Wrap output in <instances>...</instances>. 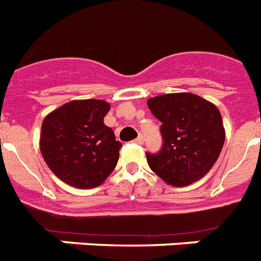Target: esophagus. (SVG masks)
Instances as JSON below:
<instances>
[{
    "mask_svg": "<svg viewBox=\"0 0 261 261\" xmlns=\"http://www.w3.org/2000/svg\"><path fill=\"white\" fill-rule=\"evenodd\" d=\"M135 143L139 144V145H143V144H144V137L143 136H139L136 139V140H135Z\"/></svg>",
    "mask_w": 261,
    "mask_h": 261,
    "instance_id": "1",
    "label": "esophagus"
}]
</instances>
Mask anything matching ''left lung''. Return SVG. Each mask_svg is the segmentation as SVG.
<instances>
[{
    "label": "left lung",
    "mask_w": 261,
    "mask_h": 261,
    "mask_svg": "<svg viewBox=\"0 0 261 261\" xmlns=\"http://www.w3.org/2000/svg\"><path fill=\"white\" fill-rule=\"evenodd\" d=\"M147 105L162 121L164 141L159 153H147L149 168L175 187L203 178L224 147L225 128L218 108L193 93L158 95Z\"/></svg>",
    "instance_id": "left-lung-1"
}]
</instances>
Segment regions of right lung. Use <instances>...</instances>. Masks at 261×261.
I'll return each instance as SVG.
<instances>
[{"label": "right lung", "instance_id": "right-lung-1", "mask_svg": "<svg viewBox=\"0 0 261 261\" xmlns=\"http://www.w3.org/2000/svg\"><path fill=\"white\" fill-rule=\"evenodd\" d=\"M109 110L110 103L102 99H74L45 116L40 152L60 180L76 189H94L112 174L122 144L103 124Z\"/></svg>", "mask_w": 261, "mask_h": 261}]
</instances>
